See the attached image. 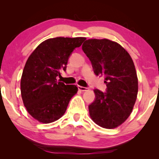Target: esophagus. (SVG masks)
Here are the masks:
<instances>
[{
    "label": "esophagus",
    "mask_w": 159,
    "mask_h": 159,
    "mask_svg": "<svg viewBox=\"0 0 159 159\" xmlns=\"http://www.w3.org/2000/svg\"><path fill=\"white\" fill-rule=\"evenodd\" d=\"M78 89H79L80 91H86V90H88V88H84V87L80 86V85H78Z\"/></svg>",
    "instance_id": "1"
}]
</instances>
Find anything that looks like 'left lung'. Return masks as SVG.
Returning <instances> with one entry per match:
<instances>
[{"instance_id": "left-lung-1", "label": "left lung", "mask_w": 159, "mask_h": 159, "mask_svg": "<svg viewBox=\"0 0 159 159\" xmlns=\"http://www.w3.org/2000/svg\"><path fill=\"white\" fill-rule=\"evenodd\" d=\"M82 51L92 63L96 75L103 76L106 93L95 89V101L88 106L92 120L100 127L114 129L131 114L138 92L133 61L119 43L108 39H89Z\"/></svg>"}]
</instances>
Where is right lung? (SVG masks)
<instances>
[{
	"instance_id": "obj_1",
	"label": "right lung",
	"mask_w": 159,
	"mask_h": 159,
	"mask_svg": "<svg viewBox=\"0 0 159 159\" xmlns=\"http://www.w3.org/2000/svg\"><path fill=\"white\" fill-rule=\"evenodd\" d=\"M85 38L58 37L43 41L29 56L21 78V95L27 112L39 122L48 124L66 112L77 85L58 82L66 71L69 56Z\"/></svg>"
}]
</instances>
